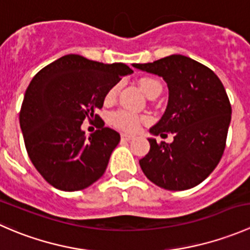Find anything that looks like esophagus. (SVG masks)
<instances>
[{
  "mask_svg": "<svg viewBox=\"0 0 250 250\" xmlns=\"http://www.w3.org/2000/svg\"><path fill=\"white\" fill-rule=\"evenodd\" d=\"M121 138H122V140H125V141L133 140L132 135H128V134H122V135H121Z\"/></svg>",
  "mask_w": 250,
  "mask_h": 250,
  "instance_id": "esophagus-1",
  "label": "esophagus"
}]
</instances>
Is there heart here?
I'll list each match as a JSON object with an SVG mask.
<instances>
[{"mask_svg": "<svg viewBox=\"0 0 250 250\" xmlns=\"http://www.w3.org/2000/svg\"><path fill=\"white\" fill-rule=\"evenodd\" d=\"M140 89L143 90L144 94L146 97H150L153 93H157L162 90V85L158 82L157 80L152 77H141L138 82ZM118 84H115L113 87H111L109 92L105 95V102L106 103H112L116 99L118 93ZM111 122L112 125H115L116 127L121 128L123 130H127V132H137L138 128L140 125V118H138L137 116L132 115L129 112H125V111H117V112L112 113L111 116Z\"/></svg>", "mask_w": 250, "mask_h": 250, "instance_id": "heart-1", "label": "heart"}]
</instances>
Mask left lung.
I'll use <instances>...</instances> for the list:
<instances>
[{"mask_svg":"<svg viewBox=\"0 0 250 250\" xmlns=\"http://www.w3.org/2000/svg\"><path fill=\"white\" fill-rule=\"evenodd\" d=\"M132 65L167 83V109L150 133L174 134L170 144L147 138L150 151L139 161L141 169L166 190L198 185L218 166L225 150L231 105L223 83L210 69L181 54Z\"/></svg>","mask_w":250,"mask_h":250,"instance_id":"obj_1","label":"left lung"}]
</instances>
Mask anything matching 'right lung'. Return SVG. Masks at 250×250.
I'll return each mask as SVG.
<instances>
[{"instance_id": "right-lung-1", "label": "right lung", "mask_w": 250, "mask_h": 250, "mask_svg": "<svg viewBox=\"0 0 250 250\" xmlns=\"http://www.w3.org/2000/svg\"><path fill=\"white\" fill-rule=\"evenodd\" d=\"M133 70L122 62L104 64L78 54L59 58L37 72L19 115L27 155L46 181L62 191L88 188L103 175L120 134L95 115L106 93ZM100 120L88 138L80 125Z\"/></svg>"}]
</instances>
